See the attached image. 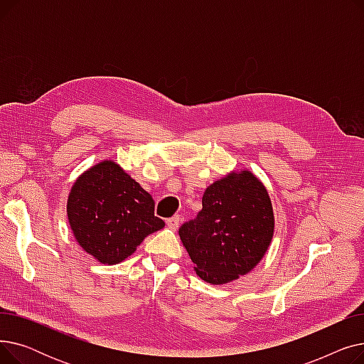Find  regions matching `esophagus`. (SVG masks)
<instances>
[{"mask_svg":"<svg viewBox=\"0 0 364 364\" xmlns=\"http://www.w3.org/2000/svg\"><path fill=\"white\" fill-rule=\"evenodd\" d=\"M180 215H174V217H171V218H168L166 220V225L168 227H171V228H177L178 227V224H180Z\"/></svg>","mask_w":364,"mask_h":364,"instance_id":"obj_1","label":"esophagus"}]
</instances>
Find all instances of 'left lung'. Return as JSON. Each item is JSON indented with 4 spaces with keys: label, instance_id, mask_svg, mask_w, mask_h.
<instances>
[{
    "label": "left lung",
    "instance_id": "left-lung-1",
    "mask_svg": "<svg viewBox=\"0 0 364 364\" xmlns=\"http://www.w3.org/2000/svg\"><path fill=\"white\" fill-rule=\"evenodd\" d=\"M273 232L272 200L250 171L209 186L202 211L178 230L198 276L213 284L250 273L269 250Z\"/></svg>",
    "mask_w": 364,
    "mask_h": 364
}]
</instances>
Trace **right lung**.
I'll list each match as a JSON object with an SVG mask.
<instances>
[{
	"mask_svg": "<svg viewBox=\"0 0 364 364\" xmlns=\"http://www.w3.org/2000/svg\"><path fill=\"white\" fill-rule=\"evenodd\" d=\"M68 218L82 250L103 264L124 261L165 225L155 215V200L112 161L94 165L75 181Z\"/></svg>",
	"mask_w": 364,
	"mask_h": 364,
	"instance_id": "right-lung-1",
	"label": "right lung"
}]
</instances>
